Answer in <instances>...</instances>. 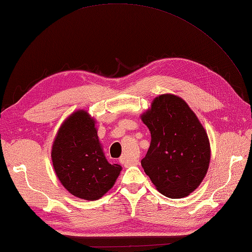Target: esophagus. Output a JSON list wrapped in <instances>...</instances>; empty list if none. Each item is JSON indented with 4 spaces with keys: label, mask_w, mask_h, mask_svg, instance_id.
<instances>
[{
    "label": "esophagus",
    "mask_w": 252,
    "mask_h": 252,
    "mask_svg": "<svg viewBox=\"0 0 252 252\" xmlns=\"http://www.w3.org/2000/svg\"><path fill=\"white\" fill-rule=\"evenodd\" d=\"M120 163L121 164H124L125 166H132V165H137V163H138V161L137 160H130V159H127V158L126 157V156H122L121 158H120Z\"/></svg>",
    "instance_id": "esophagus-1"
}]
</instances>
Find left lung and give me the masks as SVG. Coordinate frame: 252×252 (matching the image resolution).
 I'll return each mask as SVG.
<instances>
[{
	"label": "left lung",
	"mask_w": 252,
	"mask_h": 252,
	"mask_svg": "<svg viewBox=\"0 0 252 252\" xmlns=\"http://www.w3.org/2000/svg\"><path fill=\"white\" fill-rule=\"evenodd\" d=\"M151 134L142 166L160 193L171 198L194 191L209 166V140L201 122L183 98L162 94L142 115Z\"/></svg>",
	"instance_id": "8db88e82"
}]
</instances>
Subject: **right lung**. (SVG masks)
I'll return each instance as SVG.
<instances>
[{
    "label": "right lung",
    "mask_w": 252,
    "mask_h": 252,
    "mask_svg": "<svg viewBox=\"0 0 252 252\" xmlns=\"http://www.w3.org/2000/svg\"><path fill=\"white\" fill-rule=\"evenodd\" d=\"M51 159L64 188L88 201L102 197L121 171L120 165L107 162L94 120L85 110H77L63 122L52 145Z\"/></svg>",
    "instance_id": "add662e5"
}]
</instances>
